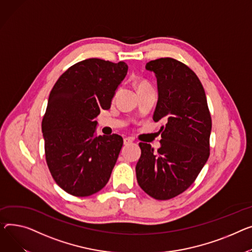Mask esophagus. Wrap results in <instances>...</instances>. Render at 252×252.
<instances>
[{
  "mask_svg": "<svg viewBox=\"0 0 252 252\" xmlns=\"http://www.w3.org/2000/svg\"><path fill=\"white\" fill-rule=\"evenodd\" d=\"M131 143H132V139H130V138H125L124 139V144L125 145H129Z\"/></svg>",
  "mask_w": 252,
  "mask_h": 252,
  "instance_id": "esophagus-1",
  "label": "esophagus"
}]
</instances>
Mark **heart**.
Instances as JSON below:
<instances>
[{
	"label": "heart",
	"instance_id": "1",
	"mask_svg": "<svg viewBox=\"0 0 252 252\" xmlns=\"http://www.w3.org/2000/svg\"><path fill=\"white\" fill-rule=\"evenodd\" d=\"M151 88H152V86H151L147 81L140 80V81L137 82V90H138V92H140L142 90H146V89H151Z\"/></svg>",
	"mask_w": 252,
	"mask_h": 252
}]
</instances>
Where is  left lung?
Segmentation results:
<instances>
[{
    "label": "left lung",
    "mask_w": 252,
    "mask_h": 252,
    "mask_svg": "<svg viewBox=\"0 0 252 252\" xmlns=\"http://www.w3.org/2000/svg\"><path fill=\"white\" fill-rule=\"evenodd\" d=\"M146 69L157 78L159 97L153 120L165 126L157 151L140 143L136 174L146 193L166 200L187 190L208 161L212 119L202 83L186 63L161 58L147 63Z\"/></svg>",
    "instance_id": "8db88e82"
}]
</instances>
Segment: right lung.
Segmentation results:
<instances>
[{
	"label": "right lung",
	"instance_id": "1",
	"mask_svg": "<svg viewBox=\"0 0 252 252\" xmlns=\"http://www.w3.org/2000/svg\"><path fill=\"white\" fill-rule=\"evenodd\" d=\"M126 72L124 62L87 59L70 66L50 91L41 124L45 160L65 192L89 196L108 182L124 141L115 133L94 137V119L110 108Z\"/></svg>",
	"mask_w": 252,
	"mask_h": 252
}]
</instances>
